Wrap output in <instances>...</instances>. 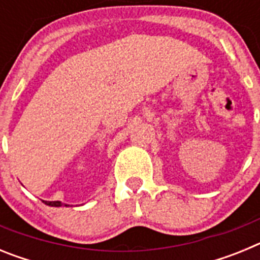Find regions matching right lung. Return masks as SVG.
I'll use <instances>...</instances> for the list:
<instances>
[{
    "label": "right lung",
    "instance_id": "right-lung-1",
    "mask_svg": "<svg viewBox=\"0 0 260 260\" xmlns=\"http://www.w3.org/2000/svg\"><path fill=\"white\" fill-rule=\"evenodd\" d=\"M45 204H48V206H52V207H61V206H63V203H61L59 201H56V202H47V201H43ZM66 207H68V204H65Z\"/></svg>",
    "mask_w": 260,
    "mask_h": 260
}]
</instances>
